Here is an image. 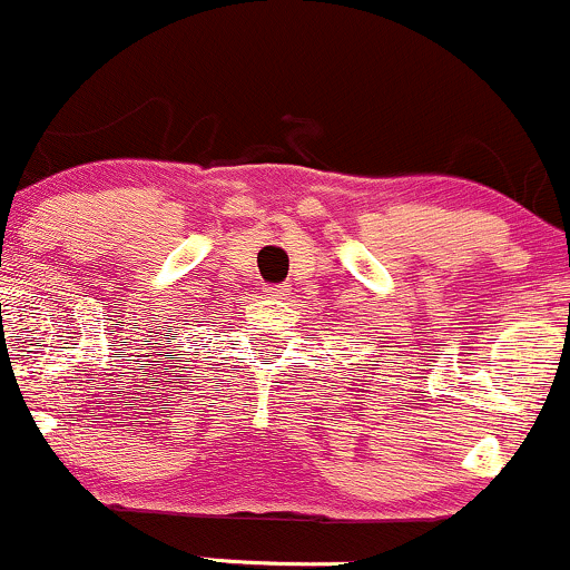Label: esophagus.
I'll list each match as a JSON object with an SVG mask.
<instances>
[{"instance_id":"1","label":"esophagus","mask_w":570,"mask_h":570,"mask_svg":"<svg viewBox=\"0 0 570 570\" xmlns=\"http://www.w3.org/2000/svg\"><path fill=\"white\" fill-rule=\"evenodd\" d=\"M284 286H265V294L267 297H284Z\"/></svg>"}]
</instances>
